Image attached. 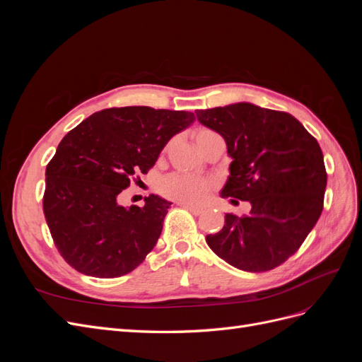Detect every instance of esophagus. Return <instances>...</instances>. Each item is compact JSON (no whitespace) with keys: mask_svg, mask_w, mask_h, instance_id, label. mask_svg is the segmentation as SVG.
I'll use <instances>...</instances> for the list:
<instances>
[{"mask_svg":"<svg viewBox=\"0 0 362 362\" xmlns=\"http://www.w3.org/2000/svg\"><path fill=\"white\" fill-rule=\"evenodd\" d=\"M182 208H185V210L187 211H190L192 214H194V216H199V214H202L204 213V208L202 206H196V205H192V204H180Z\"/></svg>","mask_w":362,"mask_h":362,"instance_id":"esophagus-1","label":"esophagus"}]
</instances>
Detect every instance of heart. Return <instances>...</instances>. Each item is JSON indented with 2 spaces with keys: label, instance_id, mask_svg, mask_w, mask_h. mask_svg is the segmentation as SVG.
<instances>
[{
  "label": "heart",
  "instance_id": "obj_1",
  "mask_svg": "<svg viewBox=\"0 0 362 362\" xmlns=\"http://www.w3.org/2000/svg\"><path fill=\"white\" fill-rule=\"evenodd\" d=\"M210 133L213 131L199 129L196 133V144ZM213 189L214 182L211 180L190 177L184 173H170L158 184V190L163 196L182 204H201Z\"/></svg>",
  "mask_w": 362,
  "mask_h": 362
}]
</instances>
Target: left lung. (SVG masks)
Here are the masks:
<instances>
[{"label": "left lung", "instance_id": "obj_1", "mask_svg": "<svg viewBox=\"0 0 362 362\" xmlns=\"http://www.w3.org/2000/svg\"><path fill=\"white\" fill-rule=\"evenodd\" d=\"M194 113L225 139L233 158L221 196L252 205L247 216L225 214L221 231L206 235L208 246L245 272L281 266L323 210L327 175L320 145L290 113L250 103Z\"/></svg>", "mask_w": 362, "mask_h": 362}]
</instances>
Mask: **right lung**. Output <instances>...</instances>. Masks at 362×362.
Here are the masks:
<instances>
[{
  "instance_id": "obj_1",
  "label": "right lung",
  "mask_w": 362,
  "mask_h": 362,
  "mask_svg": "<svg viewBox=\"0 0 362 362\" xmlns=\"http://www.w3.org/2000/svg\"><path fill=\"white\" fill-rule=\"evenodd\" d=\"M193 120L182 110L115 107L93 113L63 137L45 170L43 214L71 267L87 276L117 278L154 249L172 202L149 194L144 206L125 208L117 198Z\"/></svg>"
}]
</instances>
